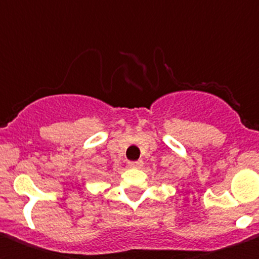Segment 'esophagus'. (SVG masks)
Wrapping results in <instances>:
<instances>
[{
	"mask_svg": "<svg viewBox=\"0 0 259 259\" xmlns=\"http://www.w3.org/2000/svg\"><path fill=\"white\" fill-rule=\"evenodd\" d=\"M143 166V161H130L128 162V167H134V168H136V167H141Z\"/></svg>",
	"mask_w": 259,
	"mask_h": 259,
	"instance_id": "esophagus-1",
	"label": "esophagus"
}]
</instances>
